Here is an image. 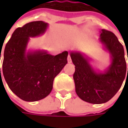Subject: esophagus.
I'll return each mask as SVG.
<instances>
[{
	"mask_svg": "<svg viewBox=\"0 0 128 128\" xmlns=\"http://www.w3.org/2000/svg\"><path fill=\"white\" fill-rule=\"evenodd\" d=\"M68 63H71L72 62V60L71 58H70V56L68 55Z\"/></svg>",
	"mask_w": 128,
	"mask_h": 128,
	"instance_id": "esophagus-1",
	"label": "esophagus"
}]
</instances>
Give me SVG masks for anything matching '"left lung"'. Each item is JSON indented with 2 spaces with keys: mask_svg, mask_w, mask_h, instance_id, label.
Segmentation results:
<instances>
[{
  "mask_svg": "<svg viewBox=\"0 0 128 128\" xmlns=\"http://www.w3.org/2000/svg\"><path fill=\"white\" fill-rule=\"evenodd\" d=\"M99 42L102 48L110 54V65L102 71L93 67L92 59L83 52L70 51L76 66L73 79L77 95L92 104H102L110 100L120 88L126 76H128L124 48L116 35L102 29Z\"/></svg>",
  "mask_w": 128,
  "mask_h": 128,
  "instance_id": "8db88e82",
  "label": "left lung"
}]
</instances>
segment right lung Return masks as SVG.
<instances>
[{"label":"right lung","mask_w":128,"mask_h":128,"mask_svg":"<svg viewBox=\"0 0 128 128\" xmlns=\"http://www.w3.org/2000/svg\"><path fill=\"white\" fill-rule=\"evenodd\" d=\"M48 28V23L42 20L28 22L15 30L5 47L3 76L11 91L22 100L35 102L48 96L54 78L68 62V51L52 56L46 50L27 48L30 38L42 36Z\"/></svg>","instance_id":"obj_1"}]
</instances>
